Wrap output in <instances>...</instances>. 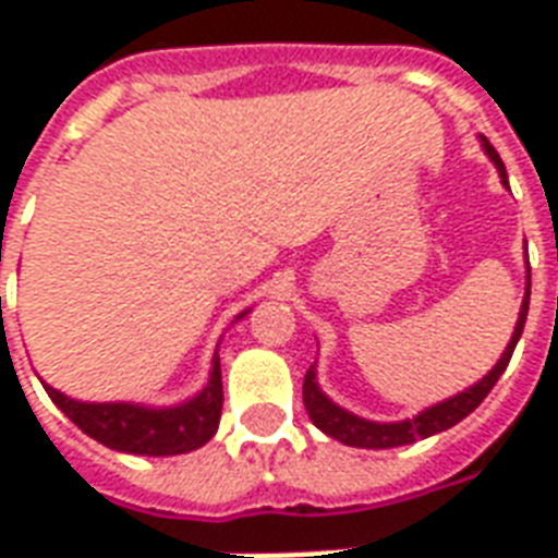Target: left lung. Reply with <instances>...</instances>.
I'll list each match as a JSON object with an SVG mask.
<instances>
[{
  "mask_svg": "<svg viewBox=\"0 0 558 558\" xmlns=\"http://www.w3.org/2000/svg\"><path fill=\"white\" fill-rule=\"evenodd\" d=\"M481 146L487 151V158L496 163V170L502 175V182H508V175H505V163L499 158V151L490 146V140L481 137ZM526 314H529V280H526V295H523V304H520V316H517V326L514 335H511V343L505 347L502 359L496 362L490 374L484 376L481 383H475L466 391H460L454 398L442 400V403H436L430 410L418 412L415 418L407 421H367L359 418V415H352L343 407H338L335 400H328L323 395V388L316 383V367H311L307 374H304V410L311 415L316 427L323 433H328L331 439H338L343 445H352V448H398V445H410L415 439H427L433 433H442L448 427H454L457 421H463L469 412L478 410V403L487 395H490V388L496 386V379L505 374V367L511 362V352H514L517 340L523 335V326H526Z\"/></svg>",
  "mask_w": 558,
  "mask_h": 558,
  "instance_id": "obj_1",
  "label": "left lung"
}]
</instances>
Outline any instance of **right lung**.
<instances>
[{
  "instance_id": "1",
  "label": "right lung",
  "mask_w": 558,
  "mask_h": 558,
  "mask_svg": "<svg viewBox=\"0 0 558 558\" xmlns=\"http://www.w3.org/2000/svg\"><path fill=\"white\" fill-rule=\"evenodd\" d=\"M247 314V311H244ZM239 314L235 319H242ZM47 395L80 430L98 439L113 451L146 457L187 454L199 445H206L218 430L220 410H223V386H220V359L215 352L206 388L196 398L184 400L179 407H137V403H83L71 400L53 386H44Z\"/></svg>"
}]
</instances>
